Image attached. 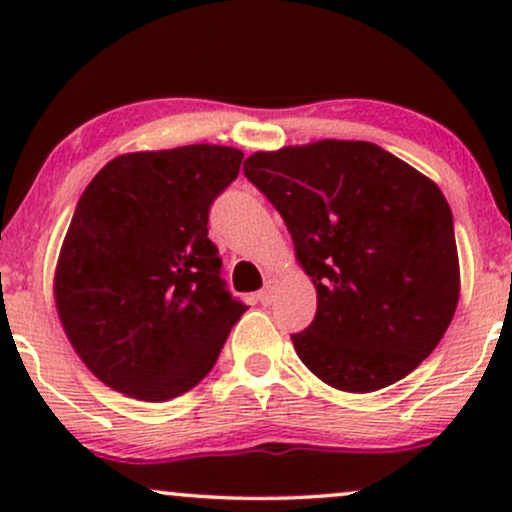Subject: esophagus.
I'll return each instance as SVG.
<instances>
[{"label": "esophagus", "instance_id": "esophagus-1", "mask_svg": "<svg viewBox=\"0 0 512 512\" xmlns=\"http://www.w3.org/2000/svg\"><path fill=\"white\" fill-rule=\"evenodd\" d=\"M274 286H276V281L274 279H267L264 281V289L257 293V301H260L262 305H269L274 301Z\"/></svg>", "mask_w": 512, "mask_h": 512}]
</instances>
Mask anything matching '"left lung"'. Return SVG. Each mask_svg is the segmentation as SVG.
I'll return each mask as SVG.
<instances>
[{"label":"left lung","instance_id":"8db88e82","mask_svg":"<svg viewBox=\"0 0 512 512\" xmlns=\"http://www.w3.org/2000/svg\"><path fill=\"white\" fill-rule=\"evenodd\" d=\"M245 178L279 211L317 310L291 334L322 383L375 392L436 349L460 298L452 211L433 180L370 142L257 151Z\"/></svg>","mask_w":512,"mask_h":512}]
</instances>
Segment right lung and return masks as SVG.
Here are the masks:
<instances>
[{
    "instance_id": "1",
    "label": "right lung",
    "mask_w": 512,
    "mask_h": 512,
    "mask_svg": "<svg viewBox=\"0 0 512 512\" xmlns=\"http://www.w3.org/2000/svg\"><path fill=\"white\" fill-rule=\"evenodd\" d=\"M243 151L192 144L117 156L76 204L55 272L62 327L86 368L142 402L192 390L248 305L221 279L209 209Z\"/></svg>"
}]
</instances>
